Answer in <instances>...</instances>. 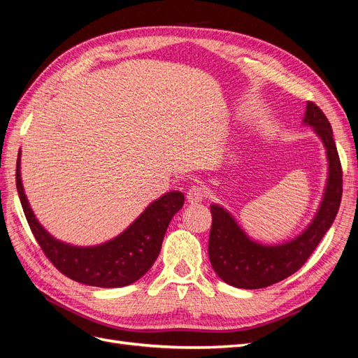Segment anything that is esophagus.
I'll return each instance as SVG.
<instances>
[{
  "instance_id": "obj_1",
  "label": "esophagus",
  "mask_w": 358,
  "mask_h": 358,
  "mask_svg": "<svg viewBox=\"0 0 358 358\" xmlns=\"http://www.w3.org/2000/svg\"><path fill=\"white\" fill-rule=\"evenodd\" d=\"M206 197V194L203 191L201 187L199 185H194L189 188V191L187 192V199H188V203L191 204H197V203H201Z\"/></svg>"
}]
</instances>
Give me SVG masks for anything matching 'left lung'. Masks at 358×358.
Masks as SVG:
<instances>
[{
    "label": "left lung",
    "instance_id": "8db88e82",
    "mask_svg": "<svg viewBox=\"0 0 358 358\" xmlns=\"http://www.w3.org/2000/svg\"><path fill=\"white\" fill-rule=\"evenodd\" d=\"M303 124L313 128L326 148L329 161L327 182L321 203L305 230L282 243H259L243 231L229 210L220 204H210L209 259L215 273L229 285L258 289L296 273L315 251L338 215L342 199V167L331 125L320 107L312 101L306 104Z\"/></svg>",
    "mask_w": 358,
    "mask_h": 358
}]
</instances>
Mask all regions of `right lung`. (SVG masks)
Returning <instances> with one entry per match:
<instances>
[{
  "label": "right lung",
  "mask_w": 358,
  "mask_h": 358,
  "mask_svg": "<svg viewBox=\"0 0 358 358\" xmlns=\"http://www.w3.org/2000/svg\"><path fill=\"white\" fill-rule=\"evenodd\" d=\"M16 188L29 229L50 263L76 282L101 288L133 284L152 267L167 227L185 201L180 191H170L150 203L128 229L113 239L95 246H76L55 239L36 218L20 178V150Z\"/></svg>",
  "instance_id": "right-lung-1"
}]
</instances>
